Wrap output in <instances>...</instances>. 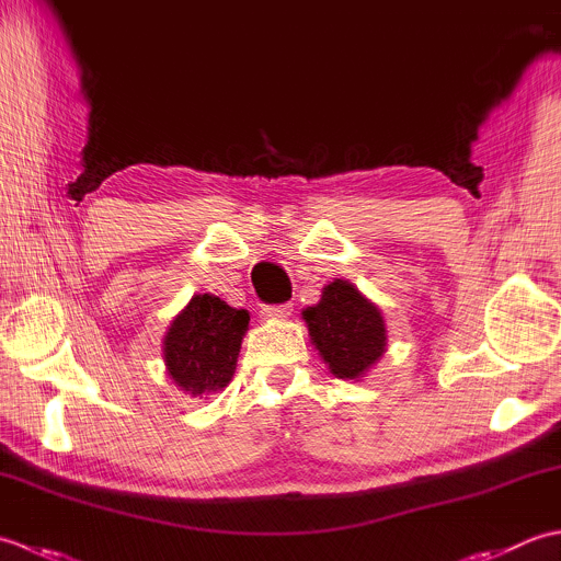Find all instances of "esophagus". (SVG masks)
<instances>
[{"mask_svg":"<svg viewBox=\"0 0 561 561\" xmlns=\"http://www.w3.org/2000/svg\"><path fill=\"white\" fill-rule=\"evenodd\" d=\"M260 313H262V318H267V320H284V318L291 316V306H289V304L265 306Z\"/></svg>","mask_w":561,"mask_h":561,"instance_id":"obj_1","label":"esophagus"}]
</instances>
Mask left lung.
I'll use <instances>...</instances> for the list:
<instances>
[{
  "label": "left lung",
  "mask_w": 561,
  "mask_h": 561,
  "mask_svg": "<svg viewBox=\"0 0 561 561\" xmlns=\"http://www.w3.org/2000/svg\"><path fill=\"white\" fill-rule=\"evenodd\" d=\"M301 316L316 350L337 378H362L388 347L378 306L344 279L330 282L320 301Z\"/></svg>",
  "instance_id": "left-lung-1"
}]
</instances>
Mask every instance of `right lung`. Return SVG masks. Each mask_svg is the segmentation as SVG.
Wrapping results in <instances>:
<instances>
[{"instance_id": "obj_1", "label": "right lung", "mask_w": 561, "mask_h": 561, "mask_svg": "<svg viewBox=\"0 0 561 561\" xmlns=\"http://www.w3.org/2000/svg\"><path fill=\"white\" fill-rule=\"evenodd\" d=\"M248 323L243 308L211 294L193 296L163 337V362L175 386L193 398L229 386Z\"/></svg>"}]
</instances>
